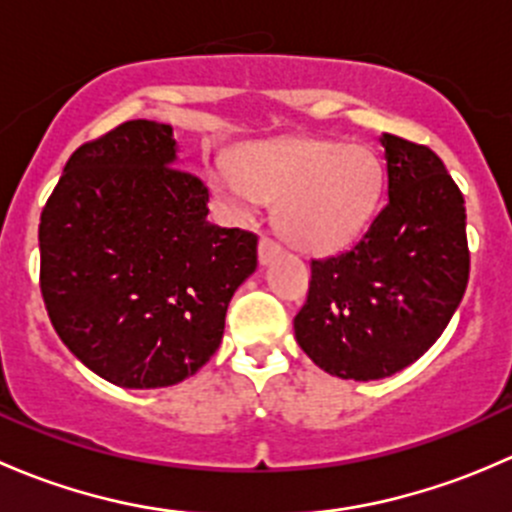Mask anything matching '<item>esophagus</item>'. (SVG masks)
I'll return each instance as SVG.
<instances>
[{
	"mask_svg": "<svg viewBox=\"0 0 512 512\" xmlns=\"http://www.w3.org/2000/svg\"><path fill=\"white\" fill-rule=\"evenodd\" d=\"M280 252H282V247L277 245L272 237H267V235L260 237V262H262V265H267V262H270L272 257L280 255Z\"/></svg>",
	"mask_w": 512,
	"mask_h": 512,
	"instance_id": "1",
	"label": "esophagus"
}]
</instances>
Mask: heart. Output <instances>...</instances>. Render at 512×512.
<instances>
[{
  "instance_id": "heart-1",
  "label": "heart",
  "mask_w": 512,
  "mask_h": 512,
  "mask_svg": "<svg viewBox=\"0 0 512 512\" xmlns=\"http://www.w3.org/2000/svg\"><path fill=\"white\" fill-rule=\"evenodd\" d=\"M215 183L240 205L277 203L275 220L289 245L314 255L342 250L374 215L384 168L366 146L322 138L250 143L220 168Z\"/></svg>"
}]
</instances>
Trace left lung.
<instances>
[{"mask_svg":"<svg viewBox=\"0 0 512 512\" xmlns=\"http://www.w3.org/2000/svg\"><path fill=\"white\" fill-rule=\"evenodd\" d=\"M381 146L384 208L347 252L312 260L294 317L304 354L339 379H384L414 364L448 327L471 270L463 193L443 160L394 133H381Z\"/></svg>","mask_w":512,"mask_h":512,"instance_id":"8db88e82","label":"left lung"}]
</instances>
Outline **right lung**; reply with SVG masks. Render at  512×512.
Wrapping results in <instances>:
<instances>
[{
  "mask_svg": "<svg viewBox=\"0 0 512 512\" xmlns=\"http://www.w3.org/2000/svg\"><path fill=\"white\" fill-rule=\"evenodd\" d=\"M168 123L126 121L71 153L41 210L39 287L61 342L123 389L193 376L220 347L257 235L208 223Z\"/></svg>",
  "mask_w": 512,
  "mask_h": 512,
  "instance_id": "right-lung-1",
  "label": "right lung"
}]
</instances>
